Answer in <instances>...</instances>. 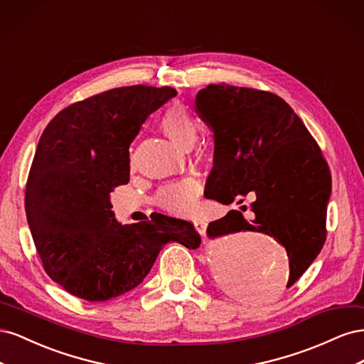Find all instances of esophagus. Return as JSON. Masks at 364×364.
Returning <instances> with one entry per match:
<instances>
[{"mask_svg": "<svg viewBox=\"0 0 364 364\" xmlns=\"http://www.w3.org/2000/svg\"><path fill=\"white\" fill-rule=\"evenodd\" d=\"M206 226H208V223L205 222V220H194V228H196V230H197V232H199L200 235H205Z\"/></svg>", "mask_w": 364, "mask_h": 364, "instance_id": "obj_1", "label": "esophagus"}]
</instances>
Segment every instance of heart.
<instances>
[{
    "label": "heart",
    "instance_id": "heart-1",
    "mask_svg": "<svg viewBox=\"0 0 364 364\" xmlns=\"http://www.w3.org/2000/svg\"><path fill=\"white\" fill-rule=\"evenodd\" d=\"M161 127L174 142L188 147L197 135V123L190 109L174 103L165 109ZM202 185L196 178H183L164 185L156 194V203L174 214H191L199 206Z\"/></svg>",
    "mask_w": 364,
    "mask_h": 364
}]
</instances>
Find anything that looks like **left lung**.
I'll return each instance as SVG.
<instances>
[{
	"label": "left lung",
	"mask_w": 364,
	"mask_h": 364,
	"mask_svg": "<svg viewBox=\"0 0 364 364\" xmlns=\"http://www.w3.org/2000/svg\"><path fill=\"white\" fill-rule=\"evenodd\" d=\"M196 112L214 132V165L205 197L223 205L243 203L249 193L250 220L237 209L211 222L209 238L240 230L273 237L287 250V289L299 279L326 240L331 173L321 147L281 97L230 85H208L196 95ZM246 293L267 297L253 282Z\"/></svg>",
	"instance_id": "obj_1"
}]
</instances>
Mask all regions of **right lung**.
<instances>
[{
  "mask_svg": "<svg viewBox=\"0 0 364 364\" xmlns=\"http://www.w3.org/2000/svg\"><path fill=\"white\" fill-rule=\"evenodd\" d=\"M176 95L170 86H123L65 107L42 132L26 186V214L43 270L68 293L103 302L139 285L161 249L200 235L156 214L121 225L111 193L129 182V147L142 123Z\"/></svg>",
  "mask_w": 364,
  "mask_h": 364,
  "instance_id": "right-lung-1",
  "label": "right lung"
}]
</instances>
